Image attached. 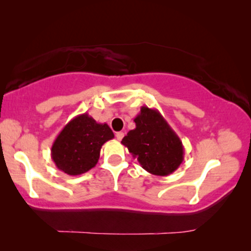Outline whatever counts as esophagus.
Segmentation results:
<instances>
[{
    "instance_id": "esophagus-1",
    "label": "esophagus",
    "mask_w": 251,
    "mask_h": 251,
    "mask_svg": "<svg viewBox=\"0 0 251 251\" xmlns=\"http://www.w3.org/2000/svg\"><path fill=\"white\" fill-rule=\"evenodd\" d=\"M115 137H116V139H118V140H122L123 137H125V132H122V131H120V132H116Z\"/></svg>"
}]
</instances>
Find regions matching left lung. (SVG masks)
<instances>
[{"instance_id": "1", "label": "left lung", "mask_w": 251, "mask_h": 251, "mask_svg": "<svg viewBox=\"0 0 251 251\" xmlns=\"http://www.w3.org/2000/svg\"><path fill=\"white\" fill-rule=\"evenodd\" d=\"M133 121L136 128L121 143L143 169L155 176H168L176 171L184 160V146L161 113L142 106Z\"/></svg>"}]
</instances>
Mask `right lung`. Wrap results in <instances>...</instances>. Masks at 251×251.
<instances>
[{
  "mask_svg": "<svg viewBox=\"0 0 251 251\" xmlns=\"http://www.w3.org/2000/svg\"><path fill=\"white\" fill-rule=\"evenodd\" d=\"M114 138L107 123H98L88 113L75 116L64 126L51 147V159L70 176L87 173L97 164L101 146Z\"/></svg>",
  "mask_w": 251,
  "mask_h": 251,
  "instance_id": "1",
  "label": "right lung"
}]
</instances>
